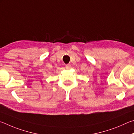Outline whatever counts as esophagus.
<instances>
[{
	"label": "esophagus",
	"instance_id": "obj_1",
	"mask_svg": "<svg viewBox=\"0 0 134 134\" xmlns=\"http://www.w3.org/2000/svg\"><path fill=\"white\" fill-rule=\"evenodd\" d=\"M65 68H66L67 69H69L71 68V65L70 64H68V65H66L65 66Z\"/></svg>",
	"mask_w": 134,
	"mask_h": 134
}]
</instances>
